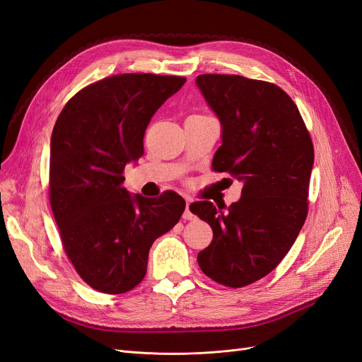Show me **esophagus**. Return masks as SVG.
Segmentation results:
<instances>
[{"label": "esophagus", "instance_id": "obj_1", "mask_svg": "<svg viewBox=\"0 0 362 362\" xmlns=\"http://www.w3.org/2000/svg\"><path fill=\"white\" fill-rule=\"evenodd\" d=\"M182 218H184V221H194V218H196V216L190 211V201L189 199H187V204H185V210L182 213Z\"/></svg>", "mask_w": 362, "mask_h": 362}]
</instances>
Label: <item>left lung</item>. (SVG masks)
Instances as JSON below:
<instances>
[{"label": "left lung", "instance_id": "left-lung-1", "mask_svg": "<svg viewBox=\"0 0 362 362\" xmlns=\"http://www.w3.org/2000/svg\"><path fill=\"white\" fill-rule=\"evenodd\" d=\"M196 84L222 124L211 168L243 181L242 198L226 211L210 201L190 205L213 229L198 262L208 278L242 288L276 269L300 233L313 140L298 105L276 84L222 74H202Z\"/></svg>", "mask_w": 362, "mask_h": 362}]
</instances>
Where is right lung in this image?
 Returning a JSON list of instances; mask_svg holds the SVG:
<instances>
[{"label": "right lung", "instance_id": "right-lung-1", "mask_svg": "<svg viewBox=\"0 0 362 362\" xmlns=\"http://www.w3.org/2000/svg\"><path fill=\"white\" fill-rule=\"evenodd\" d=\"M184 76L119 74L86 86L63 107L51 136L49 202L64 254L92 288L120 294L146 275L152 243L178 223L185 201L131 196L124 169L144 156L151 117Z\"/></svg>", "mask_w": 362, "mask_h": 362}]
</instances>
